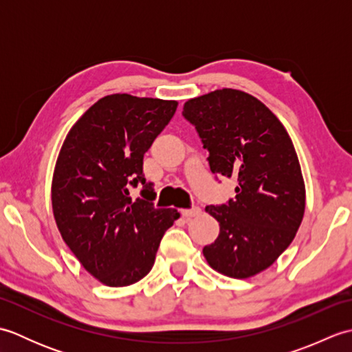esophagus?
<instances>
[{"instance_id": "1", "label": "esophagus", "mask_w": 352, "mask_h": 352, "mask_svg": "<svg viewBox=\"0 0 352 352\" xmlns=\"http://www.w3.org/2000/svg\"><path fill=\"white\" fill-rule=\"evenodd\" d=\"M184 218H197V216L201 214V208L199 207H192V208H186V210L182 212Z\"/></svg>"}]
</instances>
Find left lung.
Segmentation results:
<instances>
[{
  "mask_svg": "<svg viewBox=\"0 0 352 352\" xmlns=\"http://www.w3.org/2000/svg\"><path fill=\"white\" fill-rule=\"evenodd\" d=\"M216 175L234 177L236 197L207 206L219 236L203 254L214 271L250 278L287 250L301 226L305 186L292 139L271 110L252 95L219 89L184 102Z\"/></svg>",
  "mask_w": 352,
  "mask_h": 352,
  "instance_id": "left-lung-1",
  "label": "left lung"
}]
</instances>
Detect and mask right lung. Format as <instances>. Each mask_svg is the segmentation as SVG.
<instances>
[{
	"mask_svg": "<svg viewBox=\"0 0 352 352\" xmlns=\"http://www.w3.org/2000/svg\"><path fill=\"white\" fill-rule=\"evenodd\" d=\"M177 101L113 94L74 124L58 153L51 184L52 213L65 243L86 271L110 287L151 271L162 237L180 218L154 208L144 154L177 110ZM142 186L131 201L129 189Z\"/></svg>",
	"mask_w": 352,
	"mask_h": 352,
	"instance_id": "1",
	"label": "right lung"
}]
</instances>
